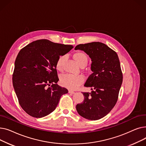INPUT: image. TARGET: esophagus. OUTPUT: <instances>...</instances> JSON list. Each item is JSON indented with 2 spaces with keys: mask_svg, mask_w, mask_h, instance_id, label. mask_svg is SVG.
<instances>
[{
  "mask_svg": "<svg viewBox=\"0 0 146 146\" xmlns=\"http://www.w3.org/2000/svg\"><path fill=\"white\" fill-rule=\"evenodd\" d=\"M68 93L69 94H74L75 92H74V91H72V90H68Z\"/></svg>",
  "mask_w": 146,
  "mask_h": 146,
  "instance_id": "obj_1",
  "label": "esophagus"
}]
</instances>
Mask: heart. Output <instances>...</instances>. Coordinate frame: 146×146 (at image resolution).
<instances>
[{
  "mask_svg": "<svg viewBox=\"0 0 146 146\" xmlns=\"http://www.w3.org/2000/svg\"><path fill=\"white\" fill-rule=\"evenodd\" d=\"M73 58L79 66L85 64L88 62V57L86 54L82 51L76 52L73 55ZM66 58L65 55H62L58 57L56 64V68L58 71L63 70V65ZM85 80L83 76L81 74L73 75V74H65L61 76L60 78V83L61 85L72 90L76 89L82 84Z\"/></svg>",
  "mask_w": 146,
  "mask_h": 146,
  "instance_id": "heart-1",
  "label": "heart"
}]
</instances>
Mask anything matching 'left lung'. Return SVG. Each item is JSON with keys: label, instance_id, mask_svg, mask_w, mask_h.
Here are the masks:
<instances>
[{"label": "left lung", "instance_id": "obj_1", "mask_svg": "<svg viewBox=\"0 0 146 146\" xmlns=\"http://www.w3.org/2000/svg\"><path fill=\"white\" fill-rule=\"evenodd\" d=\"M74 49L85 51L89 56L93 72L84 85L91 88V93H83L85 98L76 105V110L86 119H99L112 110L118 100L122 83L118 56L115 51L100 42L79 44Z\"/></svg>", "mask_w": 146, "mask_h": 146}]
</instances>
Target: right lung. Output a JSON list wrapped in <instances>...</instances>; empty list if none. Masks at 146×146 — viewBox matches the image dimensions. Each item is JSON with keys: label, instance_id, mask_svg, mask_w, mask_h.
<instances>
[{"label": "right lung", "instance_id": "right-lung-1", "mask_svg": "<svg viewBox=\"0 0 146 146\" xmlns=\"http://www.w3.org/2000/svg\"><path fill=\"white\" fill-rule=\"evenodd\" d=\"M73 45L48 40L32 42L20 50L15 62L13 86L19 103L28 115L42 118L55 110L68 90L58 86L56 64ZM50 86V87L48 86Z\"/></svg>", "mask_w": 146, "mask_h": 146}]
</instances>
